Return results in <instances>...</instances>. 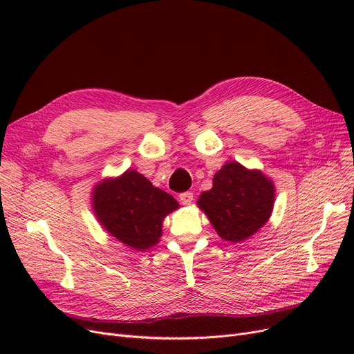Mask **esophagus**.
<instances>
[{
  "label": "esophagus",
  "instance_id": "34e87169",
  "mask_svg": "<svg viewBox=\"0 0 354 354\" xmlns=\"http://www.w3.org/2000/svg\"><path fill=\"white\" fill-rule=\"evenodd\" d=\"M179 201L182 205H191L194 201V194L192 192H183L179 195Z\"/></svg>",
  "mask_w": 354,
  "mask_h": 354
}]
</instances>
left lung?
<instances>
[{"instance_id": "obj_1", "label": "left lung", "mask_w": 354, "mask_h": 354, "mask_svg": "<svg viewBox=\"0 0 354 354\" xmlns=\"http://www.w3.org/2000/svg\"><path fill=\"white\" fill-rule=\"evenodd\" d=\"M274 201L272 179L238 162H227L196 203L222 239L243 243L267 224Z\"/></svg>"}]
</instances>
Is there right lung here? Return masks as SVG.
<instances>
[{
    "instance_id": "obj_1",
    "label": "right lung",
    "mask_w": 354,
    "mask_h": 354,
    "mask_svg": "<svg viewBox=\"0 0 354 354\" xmlns=\"http://www.w3.org/2000/svg\"><path fill=\"white\" fill-rule=\"evenodd\" d=\"M91 208L110 236L133 251H145L159 243L163 219L179 203L138 171L127 169L95 185Z\"/></svg>"
}]
</instances>
